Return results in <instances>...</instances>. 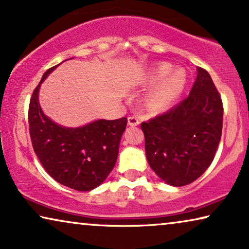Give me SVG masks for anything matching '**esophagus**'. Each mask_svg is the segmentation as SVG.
<instances>
[{
    "label": "esophagus",
    "mask_w": 249,
    "mask_h": 249,
    "mask_svg": "<svg viewBox=\"0 0 249 249\" xmlns=\"http://www.w3.org/2000/svg\"><path fill=\"white\" fill-rule=\"evenodd\" d=\"M139 124H141V121H139V119L137 117H135V115H130V117L128 118V124L131 125V127L138 125Z\"/></svg>",
    "instance_id": "1"
}]
</instances>
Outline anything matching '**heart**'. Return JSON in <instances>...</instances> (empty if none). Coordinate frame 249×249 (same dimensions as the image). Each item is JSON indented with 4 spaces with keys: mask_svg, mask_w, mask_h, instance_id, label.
<instances>
[{
    "mask_svg": "<svg viewBox=\"0 0 249 249\" xmlns=\"http://www.w3.org/2000/svg\"><path fill=\"white\" fill-rule=\"evenodd\" d=\"M172 66L169 63H160L146 77L147 85H156L145 97L144 105L152 113L164 111L182 94L187 84L185 70L177 69L172 71Z\"/></svg>",
    "mask_w": 249,
    "mask_h": 249,
    "instance_id": "1",
    "label": "heart"
}]
</instances>
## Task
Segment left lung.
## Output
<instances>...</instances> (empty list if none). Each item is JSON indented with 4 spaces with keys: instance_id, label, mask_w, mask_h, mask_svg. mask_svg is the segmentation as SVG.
<instances>
[{
    "instance_id": "left-lung-1",
    "label": "left lung",
    "mask_w": 249,
    "mask_h": 249,
    "mask_svg": "<svg viewBox=\"0 0 249 249\" xmlns=\"http://www.w3.org/2000/svg\"><path fill=\"white\" fill-rule=\"evenodd\" d=\"M222 100L210 73L197 68L188 96L165 113L141 124L148 164L171 186L198 179L212 163L221 141Z\"/></svg>"
}]
</instances>
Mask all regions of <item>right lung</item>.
<instances>
[{
    "instance_id": "obj_1",
    "label": "right lung",
    "mask_w": 249,
    "mask_h": 249,
    "mask_svg": "<svg viewBox=\"0 0 249 249\" xmlns=\"http://www.w3.org/2000/svg\"><path fill=\"white\" fill-rule=\"evenodd\" d=\"M57 66L43 74L33 91L28 110L30 139L39 162L54 180L69 188L88 192L100 186L114 168L128 121L125 117L102 119L84 127L66 128L47 118L40 108L38 90Z\"/></svg>"
}]
</instances>
